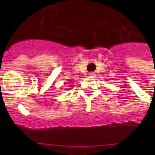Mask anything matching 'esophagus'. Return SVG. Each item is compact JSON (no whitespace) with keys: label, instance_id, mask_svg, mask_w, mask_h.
<instances>
[{"label":"esophagus","instance_id":"esophagus-1","mask_svg":"<svg viewBox=\"0 0 155 155\" xmlns=\"http://www.w3.org/2000/svg\"><path fill=\"white\" fill-rule=\"evenodd\" d=\"M95 75H96V74H95V73H93V72H90L89 74H88V75H89L90 77H94Z\"/></svg>","mask_w":155,"mask_h":155}]
</instances>
